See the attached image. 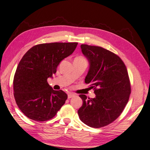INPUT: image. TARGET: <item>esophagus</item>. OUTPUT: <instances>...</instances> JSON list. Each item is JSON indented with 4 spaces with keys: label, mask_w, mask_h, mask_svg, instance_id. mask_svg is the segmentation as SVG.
Instances as JSON below:
<instances>
[{
    "label": "esophagus",
    "mask_w": 150,
    "mask_h": 150,
    "mask_svg": "<svg viewBox=\"0 0 150 150\" xmlns=\"http://www.w3.org/2000/svg\"><path fill=\"white\" fill-rule=\"evenodd\" d=\"M74 93H71V92L68 93V98H72V97H74Z\"/></svg>",
    "instance_id": "obj_1"
}]
</instances>
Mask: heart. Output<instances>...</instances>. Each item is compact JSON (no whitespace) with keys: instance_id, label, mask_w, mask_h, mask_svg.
I'll list each match as a JSON object with an SVG mask.
<instances>
[{"instance_id":"b5f03b06","label":"heart","mask_w":150,"mask_h":150,"mask_svg":"<svg viewBox=\"0 0 150 150\" xmlns=\"http://www.w3.org/2000/svg\"><path fill=\"white\" fill-rule=\"evenodd\" d=\"M79 58H82V57H79Z\"/></svg>"}]
</instances>
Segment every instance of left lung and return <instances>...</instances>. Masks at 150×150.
Returning <instances> with one entry per match:
<instances>
[{"label": "left lung", "instance_id": "left-lung-1", "mask_svg": "<svg viewBox=\"0 0 150 150\" xmlns=\"http://www.w3.org/2000/svg\"><path fill=\"white\" fill-rule=\"evenodd\" d=\"M81 48L90 64L85 81L90 84L96 96L90 98L79 95L83 105L78 113L88 126L100 128L118 118L129 101V74L122 60L110 51L87 45H81Z\"/></svg>", "mask_w": 150, "mask_h": 150}]
</instances>
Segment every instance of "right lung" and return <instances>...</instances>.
Returning a JSON list of instances; mask_svg holds the SVG:
<instances>
[{
	"label": "right lung",
	"mask_w": 150,
	"mask_h": 150,
	"mask_svg": "<svg viewBox=\"0 0 150 150\" xmlns=\"http://www.w3.org/2000/svg\"><path fill=\"white\" fill-rule=\"evenodd\" d=\"M78 42L38 45L21 58L13 80L14 97L18 108L31 120H49L65 104L67 95L54 90L47 83L60 62L74 52Z\"/></svg>",
	"instance_id": "obj_1"
}]
</instances>
